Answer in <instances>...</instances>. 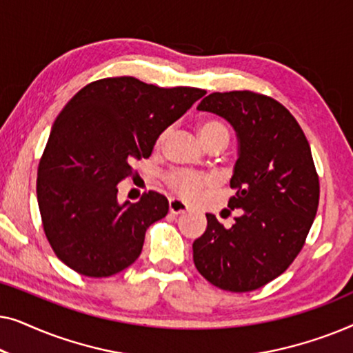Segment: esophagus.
I'll return each instance as SVG.
<instances>
[{
	"mask_svg": "<svg viewBox=\"0 0 353 353\" xmlns=\"http://www.w3.org/2000/svg\"><path fill=\"white\" fill-rule=\"evenodd\" d=\"M168 209H170L172 214L178 215V214H185V212H188V205L183 201L173 197V199L168 201Z\"/></svg>",
	"mask_w": 353,
	"mask_h": 353,
	"instance_id": "esophagus-1",
	"label": "esophagus"
}]
</instances>
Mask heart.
<instances>
[{"label":"heart","instance_id":"1","mask_svg":"<svg viewBox=\"0 0 353 353\" xmlns=\"http://www.w3.org/2000/svg\"><path fill=\"white\" fill-rule=\"evenodd\" d=\"M168 132H163L157 139V144H162L167 138ZM199 134L202 143H207L214 138H225L228 141L230 132L223 123L220 122H204L199 127ZM167 185L176 196L183 199H194L199 194L202 188L209 185V178L202 173H196L191 170H173L167 175Z\"/></svg>","mask_w":353,"mask_h":353}]
</instances>
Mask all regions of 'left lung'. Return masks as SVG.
Instances as JSON below:
<instances>
[{"mask_svg": "<svg viewBox=\"0 0 353 353\" xmlns=\"http://www.w3.org/2000/svg\"><path fill=\"white\" fill-rule=\"evenodd\" d=\"M197 110L219 115L236 132L238 161L228 207L239 216L225 228L207 214L192 259L214 286L254 291L292 263L315 220L320 183L310 144L283 104L252 91L212 93Z\"/></svg>", "mask_w": 353, "mask_h": 353, "instance_id": "8db88e82", "label": "left lung"}]
</instances>
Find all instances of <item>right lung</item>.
Listing matches in <instances>:
<instances>
[{"label":"right lung","mask_w":353,"mask_h":353,"mask_svg":"<svg viewBox=\"0 0 353 353\" xmlns=\"http://www.w3.org/2000/svg\"><path fill=\"white\" fill-rule=\"evenodd\" d=\"M204 94L114 77L86 85L65 104L38 165L37 197L46 238L67 267L105 278L139 257L146 230L167 215L168 201L149 191L120 204L117 185Z\"/></svg>","instance_id":"1"}]
</instances>
